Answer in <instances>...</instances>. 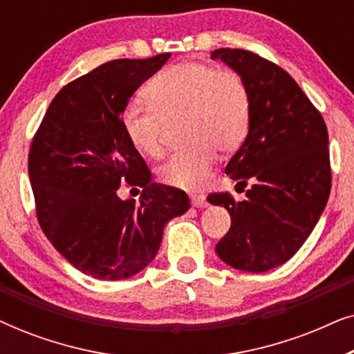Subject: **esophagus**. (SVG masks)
<instances>
[{"label":"esophagus","instance_id":"obj_1","mask_svg":"<svg viewBox=\"0 0 354 354\" xmlns=\"http://www.w3.org/2000/svg\"><path fill=\"white\" fill-rule=\"evenodd\" d=\"M190 201H192V206H195V207H206L207 206L205 195H200V193H192Z\"/></svg>","mask_w":354,"mask_h":354}]
</instances>
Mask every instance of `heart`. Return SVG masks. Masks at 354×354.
I'll list each match as a JSON object with an SVG mask.
<instances>
[{"instance_id": "1", "label": "heart", "mask_w": 354, "mask_h": 354, "mask_svg": "<svg viewBox=\"0 0 354 354\" xmlns=\"http://www.w3.org/2000/svg\"><path fill=\"white\" fill-rule=\"evenodd\" d=\"M148 101L133 100L122 111L130 143L149 158L164 151L167 124L180 122L185 142L159 169L167 185L200 190L206 185L217 149L230 153L250 129L251 95L239 72L201 61H183L159 72L147 85Z\"/></svg>"}]
</instances>
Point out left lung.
<instances>
[{
    "instance_id": "left-lung-1",
    "label": "left lung",
    "mask_w": 354,
    "mask_h": 354,
    "mask_svg": "<svg viewBox=\"0 0 354 354\" xmlns=\"http://www.w3.org/2000/svg\"><path fill=\"white\" fill-rule=\"evenodd\" d=\"M211 56L243 77L251 95L250 130L225 174L253 185L236 203L229 192L207 201L229 211L232 225L216 245L225 264L266 272L287 263L316 227L332 187L324 118L292 75L259 55L221 48Z\"/></svg>"
}]
</instances>
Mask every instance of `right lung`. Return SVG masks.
Listing matches in <instances>:
<instances>
[{
	"label": "right lung",
	"instance_id": "obj_1",
	"mask_svg": "<svg viewBox=\"0 0 354 354\" xmlns=\"http://www.w3.org/2000/svg\"><path fill=\"white\" fill-rule=\"evenodd\" d=\"M169 57L114 59L69 82L32 138L28 176L38 224L74 268L95 279L138 274L158 254L167 221L190 207L185 192L151 183L122 127L129 98ZM122 183L144 188L138 207L118 198Z\"/></svg>",
	"mask_w": 354,
	"mask_h": 354
}]
</instances>
